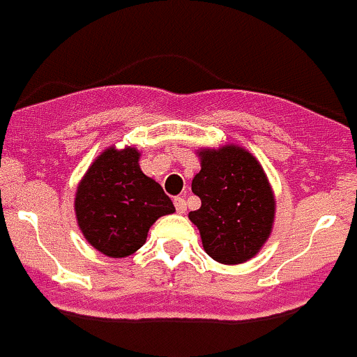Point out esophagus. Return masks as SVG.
Masks as SVG:
<instances>
[{
	"mask_svg": "<svg viewBox=\"0 0 357 357\" xmlns=\"http://www.w3.org/2000/svg\"><path fill=\"white\" fill-rule=\"evenodd\" d=\"M173 204H175L176 212L178 213L186 212V201H184L182 197H175V199H173Z\"/></svg>",
	"mask_w": 357,
	"mask_h": 357,
	"instance_id": "34e87169",
	"label": "esophagus"
}]
</instances>
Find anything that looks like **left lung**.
I'll list each match as a JSON object with an SVG mask.
<instances>
[{"instance_id":"left-lung-1","label":"left lung","mask_w":357,"mask_h":357,"mask_svg":"<svg viewBox=\"0 0 357 357\" xmlns=\"http://www.w3.org/2000/svg\"><path fill=\"white\" fill-rule=\"evenodd\" d=\"M192 192L201 208L190 212L202 247L215 261L243 264L269 238L275 199L261 165L236 145L202 151Z\"/></svg>"}]
</instances>
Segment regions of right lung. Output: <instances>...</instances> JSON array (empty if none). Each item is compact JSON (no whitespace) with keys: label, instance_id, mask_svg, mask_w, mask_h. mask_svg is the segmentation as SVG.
Instances as JSON below:
<instances>
[{"label":"right lung","instance_id":"right-lung-1","mask_svg":"<svg viewBox=\"0 0 357 357\" xmlns=\"http://www.w3.org/2000/svg\"><path fill=\"white\" fill-rule=\"evenodd\" d=\"M134 147L107 149L93 162L75 197V213L92 247L125 258L145 243L151 225L175 212L162 186L142 173Z\"/></svg>","mask_w":357,"mask_h":357}]
</instances>
